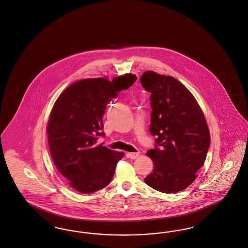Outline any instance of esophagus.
<instances>
[{"instance_id": "obj_1", "label": "esophagus", "mask_w": 248, "mask_h": 248, "mask_svg": "<svg viewBox=\"0 0 248 248\" xmlns=\"http://www.w3.org/2000/svg\"><path fill=\"white\" fill-rule=\"evenodd\" d=\"M128 155L130 159H136L139 156V153H129Z\"/></svg>"}]
</instances>
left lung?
<instances>
[{
  "instance_id": "obj_1",
  "label": "left lung",
  "mask_w": 248,
  "mask_h": 248,
  "mask_svg": "<svg viewBox=\"0 0 248 248\" xmlns=\"http://www.w3.org/2000/svg\"><path fill=\"white\" fill-rule=\"evenodd\" d=\"M140 81L151 93L149 129L156 136L155 147L146 153L154 170L144 182L165 194L183 191L196 179L209 148L205 116L190 91L173 77L146 71Z\"/></svg>"
}]
</instances>
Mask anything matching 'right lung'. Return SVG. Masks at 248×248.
I'll return each instance as SVG.
<instances>
[{
    "label": "right lung",
    "mask_w": 248,
    "mask_h": 248,
    "mask_svg": "<svg viewBox=\"0 0 248 248\" xmlns=\"http://www.w3.org/2000/svg\"><path fill=\"white\" fill-rule=\"evenodd\" d=\"M137 77L85 78L67 87L57 98L47 124L50 153L64 180L82 194L97 192L111 183L123 152L97 144L105 136L103 116L118 93L129 89Z\"/></svg>",
    "instance_id": "right-lung-1"
}]
</instances>
